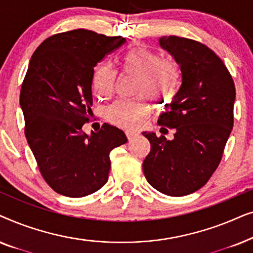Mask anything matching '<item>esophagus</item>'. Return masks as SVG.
Segmentation results:
<instances>
[{"label": "esophagus", "mask_w": 253, "mask_h": 253, "mask_svg": "<svg viewBox=\"0 0 253 253\" xmlns=\"http://www.w3.org/2000/svg\"><path fill=\"white\" fill-rule=\"evenodd\" d=\"M126 134L127 137V139H131V138H133L134 136H137L138 132L136 130H132V129H127L126 130Z\"/></svg>", "instance_id": "obj_1"}]
</instances>
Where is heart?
I'll use <instances>...</instances> for the list:
<instances>
[{
	"instance_id": "heart-1",
	"label": "heart",
	"mask_w": 253,
	"mask_h": 253,
	"mask_svg": "<svg viewBox=\"0 0 253 253\" xmlns=\"http://www.w3.org/2000/svg\"><path fill=\"white\" fill-rule=\"evenodd\" d=\"M121 67L126 75L138 76L132 99H119L105 110L106 120L122 127H134L150 113L148 99L157 106L170 103L181 87V70L178 64L160 53L146 47H134L121 56ZM117 72L108 64H100L93 72L92 86L99 98L114 94Z\"/></svg>"
}]
</instances>
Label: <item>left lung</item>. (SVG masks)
Wrapping results in <instances>:
<instances>
[{"label": "left lung", "instance_id": "left-lung-1", "mask_svg": "<svg viewBox=\"0 0 253 253\" xmlns=\"http://www.w3.org/2000/svg\"><path fill=\"white\" fill-rule=\"evenodd\" d=\"M160 44L181 67L182 85L158 121L161 132L175 129L174 139L143 132L151 144L143 170L158 191L181 197L203 188L220 165L236 92L230 72L206 44L176 36L162 37Z\"/></svg>", "mask_w": 253, "mask_h": 253}]
</instances>
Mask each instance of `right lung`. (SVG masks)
Masks as SVG:
<instances>
[{
	"instance_id": "add662e5",
	"label": "right lung",
	"mask_w": 253,
	"mask_h": 253,
	"mask_svg": "<svg viewBox=\"0 0 253 253\" xmlns=\"http://www.w3.org/2000/svg\"><path fill=\"white\" fill-rule=\"evenodd\" d=\"M126 41L78 29L47 38L31 57L20 89L24 130L41 176L60 195L77 198L101 189L109 153L127 141L107 123L91 137L82 133L92 115L95 65Z\"/></svg>"
}]
</instances>
